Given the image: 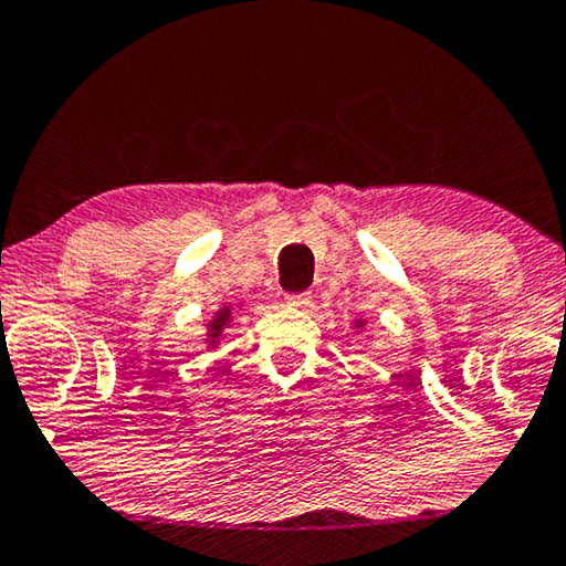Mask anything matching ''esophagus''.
Segmentation results:
<instances>
[{"label": "esophagus", "mask_w": 566, "mask_h": 566, "mask_svg": "<svg viewBox=\"0 0 566 566\" xmlns=\"http://www.w3.org/2000/svg\"><path fill=\"white\" fill-rule=\"evenodd\" d=\"M284 302L290 304V307H307L312 302V294L310 292H294V294H286Z\"/></svg>", "instance_id": "obj_1"}]
</instances>
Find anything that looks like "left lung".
Here are the masks:
<instances>
[{"label":"left lung","instance_id":"8db88e82","mask_svg":"<svg viewBox=\"0 0 566 566\" xmlns=\"http://www.w3.org/2000/svg\"><path fill=\"white\" fill-rule=\"evenodd\" d=\"M363 325V322H357V327H360Z\"/></svg>","mask_w":566,"mask_h":566}]
</instances>
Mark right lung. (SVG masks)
Instances as JSON below:
<instances>
[{
  "instance_id": "add662e5",
  "label": "right lung",
  "mask_w": 566,
  "mask_h": 566,
  "mask_svg": "<svg viewBox=\"0 0 566 566\" xmlns=\"http://www.w3.org/2000/svg\"><path fill=\"white\" fill-rule=\"evenodd\" d=\"M229 315H231V312H229V307H223V310H219V315L211 319V325H209V329H211V332H209L211 343H217V339H219V335H221V329L229 325Z\"/></svg>"
}]
</instances>
